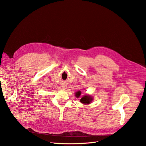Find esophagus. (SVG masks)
I'll return each mask as SVG.
<instances>
[{
  "instance_id": "1",
  "label": "esophagus",
  "mask_w": 146,
  "mask_h": 146,
  "mask_svg": "<svg viewBox=\"0 0 146 146\" xmlns=\"http://www.w3.org/2000/svg\"><path fill=\"white\" fill-rule=\"evenodd\" d=\"M63 88H66V87H63Z\"/></svg>"
}]
</instances>
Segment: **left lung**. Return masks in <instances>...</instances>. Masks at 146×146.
Listing matches in <instances>:
<instances>
[{"mask_svg": "<svg viewBox=\"0 0 146 146\" xmlns=\"http://www.w3.org/2000/svg\"><path fill=\"white\" fill-rule=\"evenodd\" d=\"M80 94H81V91H78V92L76 93V94H75V96H76L77 98H79V97L80 96ZM93 100V98L90 95L86 94V95H84L82 97L81 99H80V102L83 104L88 105V104H91Z\"/></svg>", "mask_w": 146, "mask_h": 146, "instance_id": "1", "label": "left lung"}]
</instances>
